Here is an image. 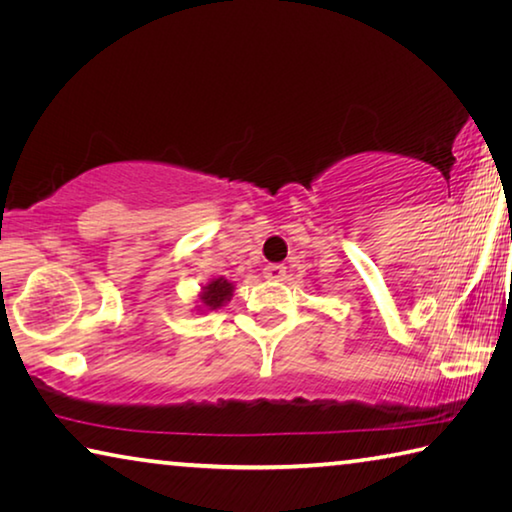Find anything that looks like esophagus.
I'll list each match as a JSON object with an SVG mask.
<instances>
[{
    "mask_svg": "<svg viewBox=\"0 0 512 512\" xmlns=\"http://www.w3.org/2000/svg\"><path fill=\"white\" fill-rule=\"evenodd\" d=\"M264 277H268V280H284L287 277V268L282 264H268L264 268Z\"/></svg>",
    "mask_w": 512,
    "mask_h": 512,
    "instance_id": "1",
    "label": "esophagus"
}]
</instances>
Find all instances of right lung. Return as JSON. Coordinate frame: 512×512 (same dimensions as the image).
<instances>
[{"label": "right lung", "instance_id": "right-lung-1", "mask_svg": "<svg viewBox=\"0 0 512 512\" xmlns=\"http://www.w3.org/2000/svg\"><path fill=\"white\" fill-rule=\"evenodd\" d=\"M230 296H232V284L228 280H223V277H219V280H212L203 289L201 300L205 302V307L219 309Z\"/></svg>", "mask_w": 512, "mask_h": 512}]
</instances>
